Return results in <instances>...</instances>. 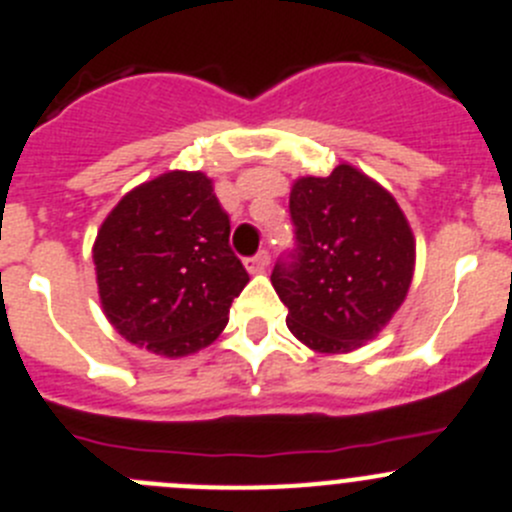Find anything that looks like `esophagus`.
Instances as JSON below:
<instances>
[{"label": "esophagus", "mask_w": 512, "mask_h": 512, "mask_svg": "<svg viewBox=\"0 0 512 512\" xmlns=\"http://www.w3.org/2000/svg\"><path fill=\"white\" fill-rule=\"evenodd\" d=\"M245 265H247V270H250V272H262L267 265H270V252H267L265 247H262V250L257 252L255 257H250V260H247Z\"/></svg>", "instance_id": "obj_1"}]
</instances>
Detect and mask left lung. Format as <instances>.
I'll return each mask as SVG.
<instances>
[{
	"mask_svg": "<svg viewBox=\"0 0 512 512\" xmlns=\"http://www.w3.org/2000/svg\"><path fill=\"white\" fill-rule=\"evenodd\" d=\"M290 215L295 250L270 277L287 307V327L315 352L357 350L408 295L413 230L395 197L352 165L295 180Z\"/></svg>",
	"mask_w": 512,
	"mask_h": 512,
	"instance_id": "1",
	"label": "left lung"
}]
</instances>
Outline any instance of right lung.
<instances>
[{
  "label": "right lung",
  "mask_w": 512,
  "mask_h": 512,
  "mask_svg": "<svg viewBox=\"0 0 512 512\" xmlns=\"http://www.w3.org/2000/svg\"><path fill=\"white\" fill-rule=\"evenodd\" d=\"M92 260L114 330L162 357L212 345L250 282L202 172L172 170L127 192L99 227Z\"/></svg>",
  "instance_id": "right-lung-1"
}]
</instances>
